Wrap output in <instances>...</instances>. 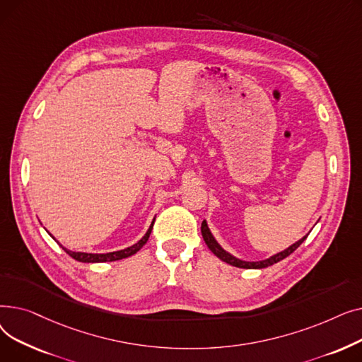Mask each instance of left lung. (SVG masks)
Returning <instances> with one entry per match:
<instances>
[{"label": "left lung", "mask_w": 362, "mask_h": 362, "mask_svg": "<svg viewBox=\"0 0 362 362\" xmlns=\"http://www.w3.org/2000/svg\"><path fill=\"white\" fill-rule=\"evenodd\" d=\"M201 233H202V238H204L206 246H208V248H210V251L217 258H220L221 261H224L227 264L233 265V267H239V269H265V267H270V265H273V264L284 259L286 257H289L308 236V235H305L303 238H300L298 242H295L291 246H288L286 250H283L281 252H277V254L272 255L270 258H265V259H261V261H245V259L236 258L235 255L229 254L226 250L221 248V245L216 240V238L213 236V233L210 230V227H208L206 220H204L202 224H201Z\"/></svg>", "instance_id": "left-lung-1"}]
</instances>
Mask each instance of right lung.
<instances>
[{
    "mask_svg": "<svg viewBox=\"0 0 362 362\" xmlns=\"http://www.w3.org/2000/svg\"><path fill=\"white\" fill-rule=\"evenodd\" d=\"M156 220V218H154ZM152 226H154V221L151 223V226H149V229L146 230V233L136 242V243H133L132 246H129V248H124V250H120V251H114V252H107V254H88V252H74V251H70V250H67V248H64V246L57 240L51 233H49V236L59 243L62 248L71 257V258H74L76 261H81V262H110V261H119V259H123V258H127V257H132L133 254H136L142 246L146 243V240H148V238H149V235H151V230H152Z\"/></svg>",
    "mask_w": 362,
    "mask_h": 362,
    "instance_id": "add662e5",
    "label": "right lung"
}]
</instances>
